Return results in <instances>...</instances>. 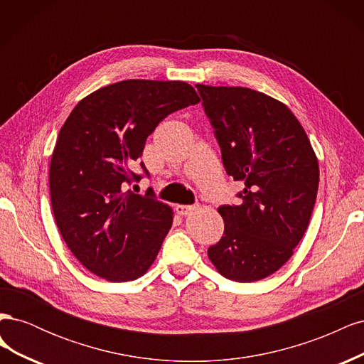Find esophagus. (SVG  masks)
Segmentation results:
<instances>
[{
	"mask_svg": "<svg viewBox=\"0 0 364 364\" xmlns=\"http://www.w3.org/2000/svg\"><path fill=\"white\" fill-rule=\"evenodd\" d=\"M197 208H199V205H197V203L196 205H176L174 206L176 213L181 214V215H188V214L194 213Z\"/></svg>",
	"mask_w": 364,
	"mask_h": 364,
	"instance_id": "esophagus-1",
	"label": "esophagus"
}]
</instances>
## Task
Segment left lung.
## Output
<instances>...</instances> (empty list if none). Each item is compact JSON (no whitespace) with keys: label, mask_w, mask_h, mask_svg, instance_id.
Returning a JSON list of instances; mask_svg holds the SVG:
<instances>
[{"label":"left lung","mask_w":364,"mask_h":364,"mask_svg":"<svg viewBox=\"0 0 364 364\" xmlns=\"http://www.w3.org/2000/svg\"><path fill=\"white\" fill-rule=\"evenodd\" d=\"M196 87L226 173L245 183L240 205L218 208L225 232L208 257L228 279H264L290 259L310 223L318 188L316 153L284 103L241 86Z\"/></svg>","instance_id":"8db88e82"}]
</instances>
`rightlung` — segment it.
<instances>
[{
  "instance_id": "1",
  "label": "right lung",
  "mask_w": 364,
  "mask_h": 364,
  "mask_svg": "<svg viewBox=\"0 0 364 364\" xmlns=\"http://www.w3.org/2000/svg\"><path fill=\"white\" fill-rule=\"evenodd\" d=\"M199 102L185 82L123 80L85 97L63 123L50 162L53 214L73 255L97 277L134 281L156 259L173 209L126 188L141 179L132 168L147 136Z\"/></svg>"
}]
</instances>
